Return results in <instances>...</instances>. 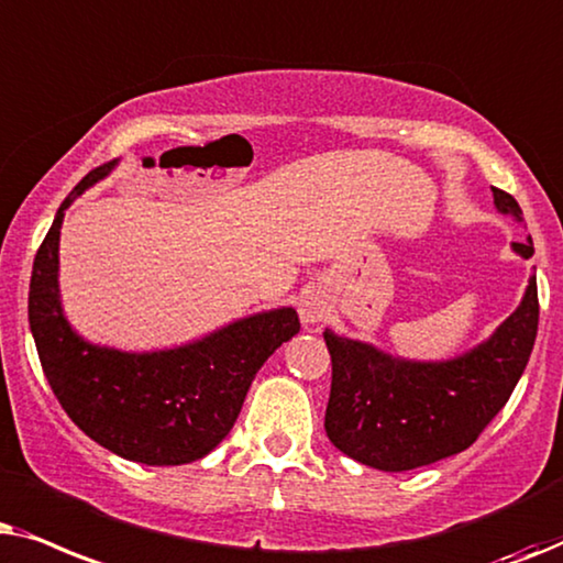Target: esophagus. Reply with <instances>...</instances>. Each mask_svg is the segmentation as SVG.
I'll use <instances>...</instances> for the list:
<instances>
[{
    "label": "esophagus",
    "mask_w": 563,
    "mask_h": 563,
    "mask_svg": "<svg viewBox=\"0 0 563 563\" xmlns=\"http://www.w3.org/2000/svg\"><path fill=\"white\" fill-rule=\"evenodd\" d=\"M298 313H301L303 327H319V321L327 317V303L321 301L317 294H309L301 298V306H298Z\"/></svg>",
    "instance_id": "1"
}]
</instances>
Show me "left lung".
Here are the masks:
<instances>
[{
  "label": "left lung",
  "instance_id": "left-lung-1",
  "mask_svg": "<svg viewBox=\"0 0 563 563\" xmlns=\"http://www.w3.org/2000/svg\"><path fill=\"white\" fill-rule=\"evenodd\" d=\"M499 213L522 221L512 195L492 187ZM522 260L533 239L512 242ZM538 334V286L489 340L451 360H407L368 342L324 332L332 355L324 430L336 451L378 471H411L476 443L526 371Z\"/></svg>",
  "mask_w": 563,
  "mask_h": 563
}]
</instances>
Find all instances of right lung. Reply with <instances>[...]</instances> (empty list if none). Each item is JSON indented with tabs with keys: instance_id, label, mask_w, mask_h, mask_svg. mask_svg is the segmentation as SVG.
<instances>
[{
	"instance_id": "obj_1",
	"label": "right lung",
	"mask_w": 563,
	"mask_h": 563,
	"mask_svg": "<svg viewBox=\"0 0 563 563\" xmlns=\"http://www.w3.org/2000/svg\"><path fill=\"white\" fill-rule=\"evenodd\" d=\"M118 159L89 172L69 192L33 262L27 319L37 357L71 422L95 443L146 466H183L227 438L265 360L298 334L296 309L252 313L203 340L172 350L123 352L74 332L58 290L64 211Z\"/></svg>"
}]
</instances>
